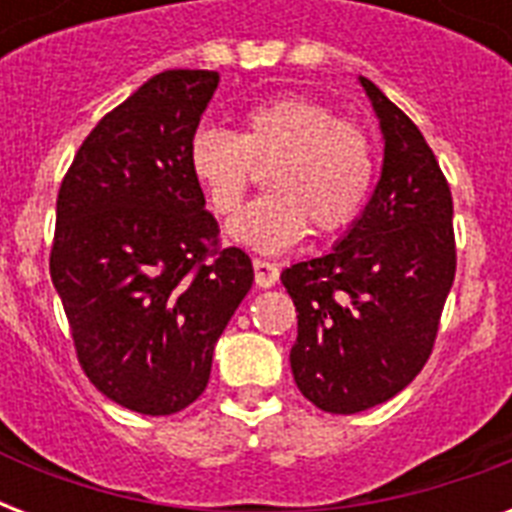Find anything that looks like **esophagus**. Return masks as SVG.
Here are the masks:
<instances>
[{"label":"esophagus","instance_id":"esophagus-1","mask_svg":"<svg viewBox=\"0 0 512 512\" xmlns=\"http://www.w3.org/2000/svg\"><path fill=\"white\" fill-rule=\"evenodd\" d=\"M252 268H255L257 287L268 289L279 281V265L276 263H268V260H263V257H255V260H252Z\"/></svg>","mask_w":512,"mask_h":512}]
</instances>
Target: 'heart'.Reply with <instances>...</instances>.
Wrapping results in <instances>:
<instances>
[{"label":"heart","instance_id":"heart-1","mask_svg":"<svg viewBox=\"0 0 512 512\" xmlns=\"http://www.w3.org/2000/svg\"><path fill=\"white\" fill-rule=\"evenodd\" d=\"M241 132L201 124L185 162L215 215H233L257 167L273 193L252 201L228 225V239L263 255L295 247L308 228H348L372 196L374 146L361 127L305 95H279L244 111Z\"/></svg>","mask_w":512,"mask_h":512}]
</instances>
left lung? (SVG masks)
<instances>
[{"label":"left lung","mask_w":512,"mask_h":512,"mask_svg":"<svg viewBox=\"0 0 512 512\" xmlns=\"http://www.w3.org/2000/svg\"><path fill=\"white\" fill-rule=\"evenodd\" d=\"M380 122V180L327 255L284 268L297 308L289 364L300 393L329 414L385 404L428 361L457 255L452 193L417 124L366 76Z\"/></svg>","instance_id":"left-lung-1"}]
</instances>
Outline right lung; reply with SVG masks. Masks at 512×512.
<instances>
[{
	"mask_svg": "<svg viewBox=\"0 0 512 512\" xmlns=\"http://www.w3.org/2000/svg\"><path fill=\"white\" fill-rule=\"evenodd\" d=\"M217 71L148 79L87 135L63 177L50 276L76 356L106 398L175 414L204 393L215 345L255 281L241 249H212L185 148Z\"/></svg>",
	"mask_w": 512,
	"mask_h": 512,
	"instance_id": "add662e5",
	"label": "right lung"
}]
</instances>
